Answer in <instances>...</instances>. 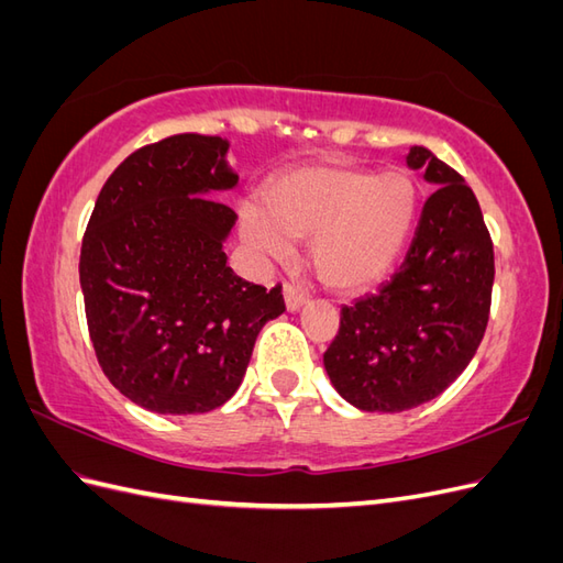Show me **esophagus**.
Instances as JSON below:
<instances>
[{
    "label": "esophagus",
    "instance_id": "34e87169",
    "mask_svg": "<svg viewBox=\"0 0 563 563\" xmlns=\"http://www.w3.org/2000/svg\"><path fill=\"white\" fill-rule=\"evenodd\" d=\"M284 300H286V310L288 312H298L302 305H305V296L294 286H286L284 288Z\"/></svg>",
    "mask_w": 563,
    "mask_h": 563
}]
</instances>
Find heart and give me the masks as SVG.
<instances>
[{"label": "heart", "mask_w": 563, "mask_h": 563, "mask_svg": "<svg viewBox=\"0 0 563 563\" xmlns=\"http://www.w3.org/2000/svg\"><path fill=\"white\" fill-rule=\"evenodd\" d=\"M242 203L246 242L284 261L291 240H308L317 279L333 291H362L397 263L416 225L418 190L399 168L371 172L343 162L286 168Z\"/></svg>", "instance_id": "heart-1"}]
</instances>
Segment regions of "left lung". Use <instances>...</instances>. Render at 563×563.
<instances>
[{"label": "left lung", "mask_w": 563, "mask_h": 563, "mask_svg": "<svg viewBox=\"0 0 563 563\" xmlns=\"http://www.w3.org/2000/svg\"><path fill=\"white\" fill-rule=\"evenodd\" d=\"M413 172L434 187L395 277L340 310L323 352L335 391L360 411L401 413L439 397L467 368L490 310L493 244L465 178L413 145Z\"/></svg>", "instance_id": "8db88e82"}]
</instances>
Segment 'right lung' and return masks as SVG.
<instances>
[{
  "instance_id": "right-lung-1",
  "label": "right lung",
  "mask_w": 563,
  "mask_h": 563,
  "mask_svg": "<svg viewBox=\"0 0 563 563\" xmlns=\"http://www.w3.org/2000/svg\"><path fill=\"white\" fill-rule=\"evenodd\" d=\"M230 143L178 133L135 150L100 190L79 255L89 335L108 380L147 411L207 413L240 389L282 286L236 277Z\"/></svg>"
}]
</instances>
